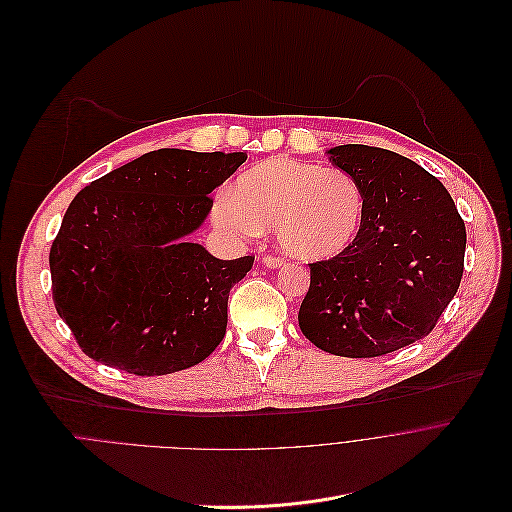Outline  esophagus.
<instances>
[{"label": "esophagus", "instance_id": "esophagus-1", "mask_svg": "<svg viewBox=\"0 0 512 512\" xmlns=\"http://www.w3.org/2000/svg\"><path fill=\"white\" fill-rule=\"evenodd\" d=\"M262 264H264L266 268H278V266H282V264H284V258L268 254V256H264V258H262Z\"/></svg>", "mask_w": 512, "mask_h": 512}]
</instances>
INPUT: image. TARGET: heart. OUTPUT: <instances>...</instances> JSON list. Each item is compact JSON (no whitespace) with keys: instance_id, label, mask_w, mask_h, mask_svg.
I'll return each mask as SVG.
<instances>
[{"instance_id":"1","label":"heart","mask_w":512,"mask_h":512,"mask_svg":"<svg viewBox=\"0 0 512 512\" xmlns=\"http://www.w3.org/2000/svg\"><path fill=\"white\" fill-rule=\"evenodd\" d=\"M363 214V187L353 175L288 157H272L244 171L214 208L226 232L254 238L276 230L282 250L302 260L347 250Z\"/></svg>"}]
</instances>
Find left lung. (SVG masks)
<instances>
[{
    "mask_svg": "<svg viewBox=\"0 0 512 512\" xmlns=\"http://www.w3.org/2000/svg\"><path fill=\"white\" fill-rule=\"evenodd\" d=\"M329 155L363 187L365 214L347 250L309 264L298 327L331 355L381 357L428 337L458 292L464 220L440 179L412 159L369 145Z\"/></svg>",
    "mask_w": 512,
    "mask_h": 512,
    "instance_id": "8db88e82",
    "label": "left lung"
}]
</instances>
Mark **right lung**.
Returning <instances> with one entry per match:
<instances>
[{
	"mask_svg": "<svg viewBox=\"0 0 512 512\" xmlns=\"http://www.w3.org/2000/svg\"><path fill=\"white\" fill-rule=\"evenodd\" d=\"M246 153L159 149L86 185L50 248L52 296L78 347L133 375L201 363L222 343L230 288L254 256L185 242Z\"/></svg>",
	"mask_w": 512,
	"mask_h": 512,
	"instance_id": "add662e5",
	"label": "right lung"
}]
</instances>
